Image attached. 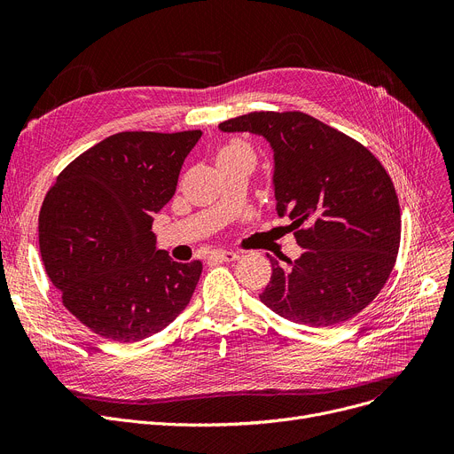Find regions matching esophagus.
Masks as SVG:
<instances>
[{
  "instance_id": "obj_1",
  "label": "esophagus",
  "mask_w": 454,
  "mask_h": 454,
  "mask_svg": "<svg viewBox=\"0 0 454 454\" xmlns=\"http://www.w3.org/2000/svg\"><path fill=\"white\" fill-rule=\"evenodd\" d=\"M209 259H215V261H235V259H239V254L230 252V250H215V252L209 254Z\"/></svg>"
}]
</instances>
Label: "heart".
<instances>
[{
    "label": "heart",
    "instance_id": "heart-1",
    "mask_svg": "<svg viewBox=\"0 0 454 454\" xmlns=\"http://www.w3.org/2000/svg\"><path fill=\"white\" fill-rule=\"evenodd\" d=\"M237 151H248L245 145H239V143H231V145H228V147H224L223 151H221V154H226V153H237Z\"/></svg>",
    "mask_w": 454,
    "mask_h": 454
}]
</instances>
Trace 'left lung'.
I'll list each match as a JSON object with an SVG mask.
<instances>
[{
  "label": "left lung",
  "instance_id": "1",
  "mask_svg": "<svg viewBox=\"0 0 454 454\" xmlns=\"http://www.w3.org/2000/svg\"><path fill=\"white\" fill-rule=\"evenodd\" d=\"M219 129L269 141L276 213L293 221L303 248L285 267L269 255L272 276L259 300L311 327L361 313L385 287L401 239L399 202L385 167L359 141L303 112H252Z\"/></svg>",
  "mask_w": 454,
  "mask_h": 454
}]
</instances>
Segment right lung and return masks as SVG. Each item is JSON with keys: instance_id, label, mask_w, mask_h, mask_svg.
I'll use <instances>...</instances> for the list:
<instances>
[{"instance_id": "right-lung-1", "label": "right lung", "mask_w": 454, "mask_h": 454, "mask_svg": "<svg viewBox=\"0 0 454 454\" xmlns=\"http://www.w3.org/2000/svg\"><path fill=\"white\" fill-rule=\"evenodd\" d=\"M200 130L119 132L82 153L47 193L38 239L62 303L98 335L136 342L187 307L200 261L176 263L156 248L154 213L176 191Z\"/></svg>"}]
</instances>
